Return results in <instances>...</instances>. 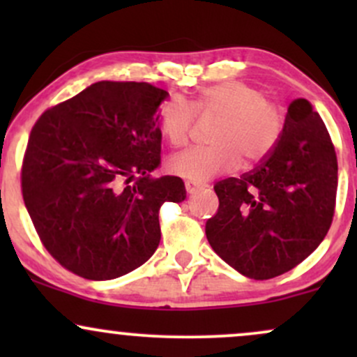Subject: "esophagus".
I'll list each match as a JSON object with an SVG mask.
<instances>
[{
	"instance_id": "34e87169",
	"label": "esophagus",
	"mask_w": 357,
	"mask_h": 357,
	"mask_svg": "<svg viewBox=\"0 0 357 357\" xmlns=\"http://www.w3.org/2000/svg\"><path fill=\"white\" fill-rule=\"evenodd\" d=\"M184 188H186V191L190 192V195H192V192H196L198 190H202V186H199V184H196V183H192V181L184 183Z\"/></svg>"
}]
</instances>
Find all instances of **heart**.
<instances>
[{"label": "heart", "instance_id": "heart-1", "mask_svg": "<svg viewBox=\"0 0 357 357\" xmlns=\"http://www.w3.org/2000/svg\"><path fill=\"white\" fill-rule=\"evenodd\" d=\"M195 114L218 119L210 136L211 147H195L176 154L167 167L171 173L196 183L231 171L240 159L243 165L265 159L284 129L282 109L267 100L264 90L230 80L202 90L191 104L173 97L161 105L159 126L171 146L186 144Z\"/></svg>", "mask_w": 357, "mask_h": 357}]
</instances>
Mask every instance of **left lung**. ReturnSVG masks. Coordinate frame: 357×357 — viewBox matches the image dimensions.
I'll list each match as a JSON object with an SVG mask.
<instances>
[{"mask_svg":"<svg viewBox=\"0 0 357 357\" xmlns=\"http://www.w3.org/2000/svg\"><path fill=\"white\" fill-rule=\"evenodd\" d=\"M337 155L326 124L305 99L287 110L277 146L240 178L215 184L206 221L211 248L245 277L267 280L297 267L333 223Z\"/></svg>","mask_w":357,"mask_h":357,"instance_id":"8db88e82","label":"left lung"}]
</instances>
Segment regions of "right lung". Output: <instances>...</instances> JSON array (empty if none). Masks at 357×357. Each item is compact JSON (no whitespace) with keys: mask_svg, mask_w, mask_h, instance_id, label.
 <instances>
[{"mask_svg":"<svg viewBox=\"0 0 357 357\" xmlns=\"http://www.w3.org/2000/svg\"><path fill=\"white\" fill-rule=\"evenodd\" d=\"M167 96L147 82L104 80L35 122L23 202L43 247L75 275L110 280L141 267L161 240L162 203L186 198L181 178L151 176Z\"/></svg>","mask_w":357,"mask_h":357,"instance_id":"obj_1","label":"right lung"}]
</instances>
